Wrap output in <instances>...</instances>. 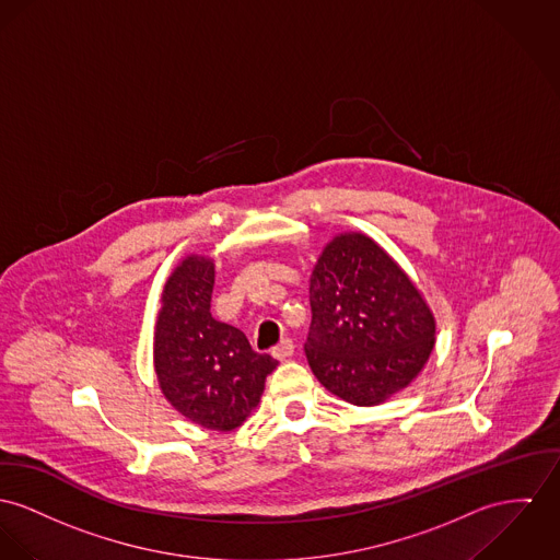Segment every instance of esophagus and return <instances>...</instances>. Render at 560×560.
<instances>
[{"instance_id":"34e87169","label":"esophagus","mask_w":560,"mask_h":560,"mask_svg":"<svg viewBox=\"0 0 560 560\" xmlns=\"http://www.w3.org/2000/svg\"><path fill=\"white\" fill-rule=\"evenodd\" d=\"M277 360H288L294 353V341L292 339H283L277 347H272L270 351Z\"/></svg>"}]
</instances>
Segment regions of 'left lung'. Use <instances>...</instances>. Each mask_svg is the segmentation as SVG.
<instances>
[{
    "label": "left lung",
    "instance_id": "8db88e82",
    "mask_svg": "<svg viewBox=\"0 0 560 560\" xmlns=\"http://www.w3.org/2000/svg\"><path fill=\"white\" fill-rule=\"evenodd\" d=\"M308 294L306 360L339 398L380 405L427 364L434 345L431 308L369 236H337L317 259Z\"/></svg>",
    "mask_w": 560,
    "mask_h": 560
}]
</instances>
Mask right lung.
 Here are the masks:
<instances>
[{
	"instance_id": "add662e5",
	"label": "right lung",
	"mask_w": 560,
	"mask_h": 560,
	"mask_svg": "<svg viewBox=\"0 0 560 560\" xmlns=\"http://www.w3.org/2000/svg\"><path fill=\"white\" fill-rule=\"evenodd\" d=\"M213 283L209 258H187L174 270L155 328V373L178 413L211 431H232L258 405L279 362L254 351L238 328L217 322Z\"/></svg>"
}]
</instances>
